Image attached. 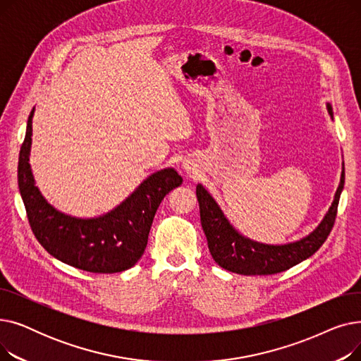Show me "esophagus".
<instances>
[{
    "mask_svg": "<svg viewBox=\"0 0 361 361\" xmlns=\"http://www.w3.org/2000/svg\"><path fill=\"white\" fill-rule=\"evenodd\" d=\"M183 169L185 171V173H190V174H195V168L192 165V162H183Z\"/></svg>",
    "mask_w": 361,
    "mask_h": 361,
    "instance_id": "1",
    "label": "esophagus"
}]
</instances>
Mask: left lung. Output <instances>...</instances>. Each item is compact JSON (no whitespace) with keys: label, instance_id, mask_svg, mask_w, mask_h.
Listing matches in <instances>:
<instances>
[{"label":"left lung","instance_id":"obj_1","mask_svg":"<svg viewBox=\"0 0 361 361\" xmlns=\"http://www.w3.org/2000/svg\"><path fill=\"white\" fill-rule=\"evenodd\" d=\"M326 109L334 120L329 102ZM345 181V169L343 162L341 180L324 219L316 228L295 241L286 244H267L243 235L226 218L214 196L202 184L196 185V196L200 207L202 228L209 245L214 260L221 268L240 275H272L287 271L300 262L314 255L328 238L336 216V209Z\"/></svg>","mask_w":361,"mask_h":361}]
</instances>
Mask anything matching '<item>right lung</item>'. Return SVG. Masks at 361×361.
Listing matches in <instances>:
<instances>
[{
    "mask_svg": "<svg viewBox=\"0 0 361 361\" xmlns=\"http://www.w3.org/2000/svg\"><path fill=\"white\" fill-rule=\"evenodd\" d=\"M27 118L25 142L18 155L17 181L32 231L55 259L82 271L116 274L135 267L142 257L152 222L162 199L183 184L174 168L150 174L109 212L79 218L54 207L36 185L32 165V120Z\"/></svg>",
    "mask_w": 361,
    "mask_h": 361,
    "instance_id": "1",
    "label": "right lung"
}]
</instances>
